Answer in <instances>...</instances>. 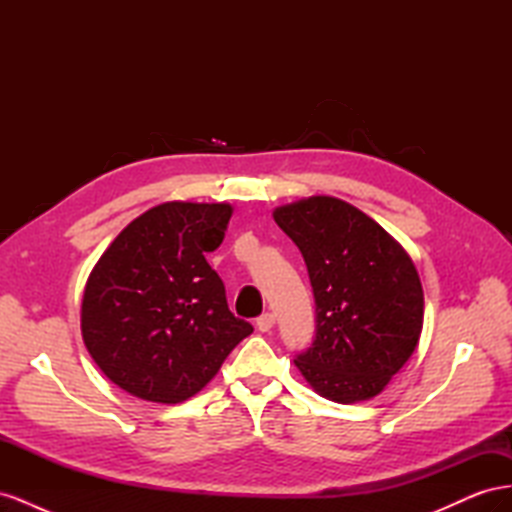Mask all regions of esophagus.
<instances>
[{"label":"esophagus","instance_id":"34e87169","mask_svg":"<svg viewBox=\"0 0 512 512\" xmlns=\"http://www.w3.org/2000/svg\"><path fill=\"white\" fill-rule=\"evenodd\" d=\"M273 324H275V314H271V312L262 314V316L256 320V327H258V331H262V333L271 331V329H273Z\"/></svg>","mask_w":512,"mask_h":512}]
</instances>
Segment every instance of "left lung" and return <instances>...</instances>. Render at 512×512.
I'll return each mask as SVG.
<instances>
[{
    "mask_svg": "<svg viewBox=\"0 0 512 512\" xmlns=\"http://www.w3.org/2000/svg\"><path fill=\"white\" fill-rule=\"evenodd\" d=\"M273 220L301 250L316 299V339L294 365L337 404L380 395L423 331V286L410 254L335 196L294 200Z\"/></svg>",
    "mask_w": 512,
    "mask_h": 512,
    "instance_id": "8db88e82",
    "label": "left lung"
}]
</instances>
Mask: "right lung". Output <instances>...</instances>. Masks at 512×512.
<instances>
[{
	"instance_id": "add662e5",
	"label": "right lung",
	"mask_w": 512,
	"mask_h": 512,
	"mask_svg": "<svg viewBox=\"0 0 512 512\" xmlns=\"http://www.w3.org/2000/svg\"><path fill=\"white\" fill-rule=\"evenodd\" d=\"M228 203L170 200L123 228L91 269L81 333L102 374L126 393L181 404L254 331L228 309L205 258L220 247Z\"/></svg>"
}]
</instances>
